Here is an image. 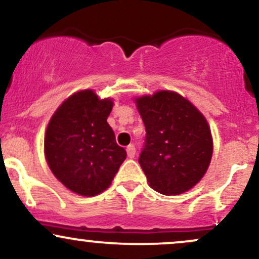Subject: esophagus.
<instances>
[{"label": "esophagus", "mask_w": 259, "mask_h": 259, "mask_svg": "<svg viewBox=\"0 0 259 259\" xmlns=\"http://www.w3.org/2000/svg\"><path fill=\"white\" fill-rule=\"evenodd\" d=\"M126 152H127V157H129V158H134L135 157V153H136V150H135L134 145H129V146L126 147Z\"/></svg>", "instance_id": "esophagus-1"}]
</instances>
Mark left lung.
<instances>
[{
    "instance_id": "8db88e82",
    "label": "left lung",
    "mask_w": 259,
    "mask_h": 259,
    "mask_svg": "<svg viewBox=\"0 0 259 259\" xmlns=\"http://www.w3.org/2000/svg\"><path fill=\"white\" fill-rule=\"evenodd\" d=\"M146 136L139 163L152 189L166 195L187 192L203 178L212 156L204 115L172 91L136 98Z\"/></svg>"
}]
</instances>
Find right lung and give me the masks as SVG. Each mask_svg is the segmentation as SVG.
Wrapping results in <instances>:
<instances>
[{"label":"right lung","mask_w":259,"mask_h":259,"mask_svg":"<svg viewBox=\"0 0 259 259\" xmlns=\"http://www.w3.org/2000/svg\"><path fill=\"white\" fill-rule=\"evenodd\" d=\"M112 108V99H99L92 90H84L70 96L51 116L44 139L45 158L71 192L83 197L99 194L112 184L126 158L107 123Z\"/></svg>","instance_id":"right-lung-1"}]
</instances>
